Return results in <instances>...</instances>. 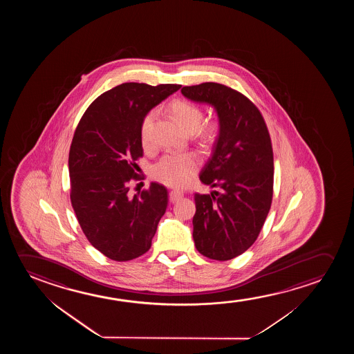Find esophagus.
Returning a JSON list of instances; mask_svg holds the SVG:
<instances>
[{"instance_id":"obj_1","label":"esophagus","mask_w":354,"mask_h":354,"mask_svg":"<svg viewBox=\"0 0 354 354\" xmlns=\"http://www.w3.org/2000/svg\"><path fill=\"white\" fill-rule=\"evenodd\" d=\"M184 194L179 191V189H171L169 194L170 202L175 203V202H179L180 199L183 198Z\"/></svg>"}]
</instances>
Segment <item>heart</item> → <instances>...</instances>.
Segmentation results:
<instances>
[{"label": "heart", "instance_id": "1", "mask_svg": "<svg viewBox=\"0 0 354 354\" xmlns=\"http://www.w3.org/2000/svg\"><path fill=\"white\" fill-rule=\"evenodd\" d=\"M170 112L179 122L180 126L189 133L198 129L203 121V111L201 107L186 100H175L170 104ZM157 112L155 110L149 112L141 123V142L149 146L151 140V131L156 121ZM218 131V124L215 122L207 123L201 129V139L209 141L213 139ZM199 160L194 153H180V155H167L160 158L152 168L153 179L162 184L171 187H179L187 184L189 179L198 169Z\"/></svg>", "mask_w": 354, "mask_h": 354}]
</instances>
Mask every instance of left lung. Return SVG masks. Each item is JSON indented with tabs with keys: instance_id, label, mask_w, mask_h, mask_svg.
<instances>
[{
	"instance_id": "8db88e82",
	"label": "left lung",
	"mask_w": 354,
	"mask_h": 354,
	"mask_svg": "<svg viewBox=\"0 0 354 354\" xmlns=\"http://www.w3.org/2000/svg\"><path fill=\"white\" fill-rule=\"evenodd\" d=\"M181 93L218 115V139L199 175L215 189L194 194L192 236L202 255L226 261L252 247L271 208V138L257 107L232 88L205 82Z\"/></svg>"
}]
</instances>
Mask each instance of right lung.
<instances>
[{"label": "right lung", "mask_w": 354, "mask_h": 354, "mask_svg": "<svg viewBox=\"0 0 354 354\" xmlns=\"http://www.w3.org/2000/svg\"><path fill=\"white\" fill-rule=\"evenodd\" d=\"M180 88L120 84L91 104L75 131L68 153L71 204L88 241L115 261L145 254L165 215L168 191L163 185L151 183L133 197L128 191L144 152V117Z\"/></svg>", "instance_id": "obj_1"}]
</instances>
